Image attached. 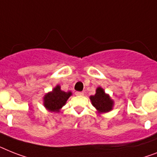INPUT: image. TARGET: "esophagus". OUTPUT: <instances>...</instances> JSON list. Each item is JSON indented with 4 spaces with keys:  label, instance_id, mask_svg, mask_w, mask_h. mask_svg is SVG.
Listing matches in <instances>:
<instances>
[{
    "label": "esophagus",
    "instance_id": "esophagus-1",
    "mask_svg": "<svg viewBox=\"0 0 157 157\" xmlns=\"http://www.w3.org/2000/svg\"><path fill=\"white\" fill-rule=\"evenodd\" d=\"M75 94L78 95V96H82V95H83L84 93L82 92V91H76Z\"/></svg>",
    "mask_w": 157,
    "mask_h": 157
}]
</instances>
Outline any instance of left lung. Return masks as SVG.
<instances>
[{"mask_svg":"<svg viewBox=\"0 0 157 157\" xmlns=\"http://www.w3.org/2000/svg\"><path fill=\"white\" fill-rule=\"evenodd\" d=\"M90 99L93 106L99 112H107L112 109L113 101L110 99L107 94H105L101 87L97 88L96 94L90 96Z\"/></svg>","mask_w":157,"mask_h":157,"instance_id":"obj_1","label":"left lung"}]
</instances>
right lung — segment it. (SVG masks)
Instances as JSON below:
<instances>
[{"instance_id": "right-lung-1", "label": "right lung", "mask_w": 157, "mask_h": 157, "mask_svg": "<svg viewBox=\"0 0 157 157\" xmlns=\"http://www.w3.org/2000/svg\"><path fill=\"white\" fill-rule=\"evenodd\" d=\"M71 95V92H65L61 90L60 86H57L52 90L48 93L44 98V105L48 110L51 111H58L61 107L66 104V102Z\"/></svg>"}]
</instances>
